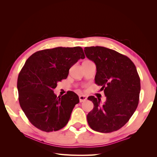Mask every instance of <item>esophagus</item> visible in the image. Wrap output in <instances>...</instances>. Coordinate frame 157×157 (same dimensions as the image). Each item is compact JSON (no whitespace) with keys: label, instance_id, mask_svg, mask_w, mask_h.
<instances>
[{"label":"esophagus","instance_id":"34e87169","mask_svg":"<svg viewBox=\"0 0 157 157\" xmlns=\"http://www.w3.org/2000/svg\"><path fill=\"white\" fill-rule=\"evenodd\" d=\"M86 99H87V98L85 96H79V101H80V103L86 101Z\"/></svg>","mask_w":157,"mask_h":157}]
</instances>
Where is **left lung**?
Segmentation results:
<instances>
[{
	"label": "left lung",
	"mask_w": 157,
	"mask_h": 157,
	"mask_svg": "<svg viewBox=\"0 0 157 157\" xmlns=\"http://www.w3.org/2000/svg\"><path fill=\"white\" fill-rule=\"evenodd\" d=\"M87 58L96 65L95 83L101 86L106 101L88 98L94 109L87 115L92 130L109 133L124 126L136 110L140 99V78L136 66L127 56L102 46L85 47Z\"/></svg>",
	"instance_id": "8db88e82"
}]
</instances>
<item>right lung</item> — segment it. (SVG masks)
Masks as SVG:
<instances>
[{
	"label": "right lung",
	"instance_id": "right-lung-1",
	"mask_svg": "<svg viewBox=\"0 0 157 157\" xmlns=\"http://www.w3.org/2000/svg\"><path fill=\"white\" fill-rule=\"evenodd\" d=\"M84 58L82 48L76 46L40 50L27 59L17 78L19 102L28 120L38 129L58 131L67 124L79 103L78 96L69 91L57 97L54 89L67 78L69 69Z\"/></svg>",
	"mask_w": 157,
	"mask_h": 157
}]
</instances>
